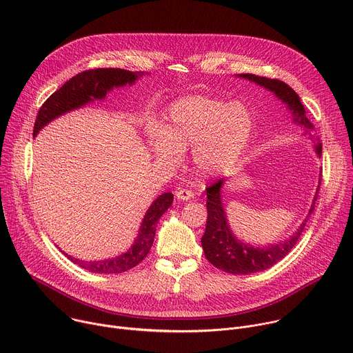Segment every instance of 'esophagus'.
Returning <instances> with one entry per match:
<instances>
[{
    "label": "esophagus",
    "instance_id": "esophagus-1",
    "mask_svg": "<svg viewBox=\"0 0 353 353\" xmlns=\"http://www.w3.org/2000/svg\"><path fill=\"white\" fill-rule=\"evenodd\" d=\"M176 196H177V199L187 201V199H190V198L194 196V192H192L191 190H188V188H179V190L176 191Z\"/></svg>",
    "mask_w": 353,
    "mask_h": 353
}]
</instances>
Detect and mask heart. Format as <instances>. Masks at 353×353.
<instances>
[{
	"label": "heart",
	"mask_w": 353,
	"mask_h": 353,
	"mask_svg": "<svg viewBox=\"0 0 353 353\" xmlns=\"http://www.w3.org/2000/svg\"><path fill=\"white\" fill-rule=\"evenodd\" d=\"M253 120L240 103H225L205 96H188L173 102L162 123L152 127L148 145L152 155L179 163L192 146V161L204 174H215L237 159L247 145Z\"/></svg>",
	"instance_id": "1"
}]
</instances>
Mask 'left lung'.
<instances>
[{"label":"left lung","mask_w":353,"mask_h":353,"mask_svg":"<svg viewBox=\"0 0 353 353\" xmlns=\"http://www.w3.org/2000/svg\"><path fill=\"white\" fill-rule=\"evenodd\" d=\"M243 78H247L253 81L270 90H272L283 103L288 105V108L293 113V120L297 125L305 130V134L314 138L316 128L314 124L306 117V112L303 105L300 102L299 94L283 81H279L276 78H268V77H260L254 74H243L240 75ZM317 154L321 155L323 146L321 143H317L316 146ZM223 180H216L211 185L207 187V210H208V218H207V226L205 233L201 239V244L204 248V254L207 260L216 267L218 270H222L223 272L233 274V275H248L264 271L272 265H275L278 261H281L286 254L290 253V250L297 243L301 232L305 230V226L310 218V215L314 211L316 201L319 198V191L321 181L319 184V188L316 191L312 208L309 211L307 218L305 222L300 225V229H297L296 234H293L289 240L285 243H279L276 245L271 247H251L240 243L230 232L228 223L225 211L221 203V185Z\"/></svg>","instance_id":"8db88e82"}]
</instances>
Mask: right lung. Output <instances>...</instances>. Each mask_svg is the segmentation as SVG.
Returning a JSON list of instances; mask_svg holds the SVG:
<instances>
[{
    "label": "right lung",
    "mask_w": 353,
    "mask_h": 353,
    "mask_svg": "<svg viewBox=\"0 0 353 353\" xmlns=\"http://www.w3.org/2000/svg\"><path fill=\"white\" fill-rule=\"evenodd\" d=\"M143 72H132L121 68H94L86 70L77 74L70 81H67L60 89H57L52 96L39 109L33 137L52 120L56 117L86 105L90 100L103 99L106 93L114 86H124L127 83H134L138 77ZM173 203V194L165 192L159 195L154 204L149 207L148 212L143 216L141 232L134 243V245L125 254L102 261H82L67 256L74 264L81 268L96 272V274H121L134 267H137L149 253L150 247L154 244V237L157 232V222L168 211Z\"/></svg>",
    "instance_id": "right-lung-1"
}]
</instances>
